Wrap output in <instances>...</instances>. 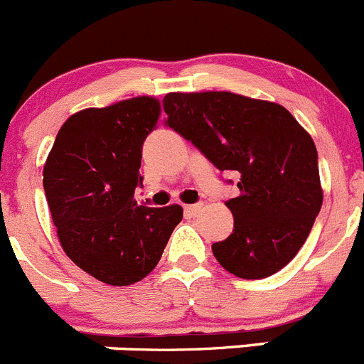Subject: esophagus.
Wrapping results in <instances>:
<instances>
[{
	"label": "esophagus",
	"mask_w": 364,
	"mask_h": 364,
	"mask_svg": "<svg viewBox=\"0 0 364 364\" xmlns=\"http://www.w3.org/2000/svg\"><path fill=\"white\" fill-rule=\"evenodd\" d=\"M186 214L189 215V218H196V215L201 214V210H203V203H194V205H186Z\"/></svg>",
	"instance_id": "34e87169"
}]
</instances>
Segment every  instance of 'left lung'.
I'll list each match as a JSON object with an SVG mask.
<instances>
[{"mask_svg":"<svg viewBox=\"0 0 364 364\" xmlns=\"http://www.w3.org/2000/svg\"><path fill=\"white\" fill-rule=\"evenodd\" d=\"M166 124L214 166L237 171L240 194L228 239L212 244L215 260L242 279L285 267L308 239L322 207L316 146L289 109L232 92H173Z\"/></svg>","mask_w":364,"mask_h":364,"instance_id":"8db88e82","label":"left lung"}]
</instances>
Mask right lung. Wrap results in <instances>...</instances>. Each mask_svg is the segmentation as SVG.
<instances>
[{"instance_id":"add662e5","label":"right lung","mask_w":364,"mask_h":364,"mask_svg":"<svg viewBox=\"0 0 364 364\" xmlns=\"http://www.w3.org/2000/svg\"><path fill=\"white\" fill-rule=\"evenodd\" d=\"M161 102L141 95L68 117L44 164V191L65 255L99 282L127 287L159 264L181 205H138L141 149Z\"/></svg>"}]
</instances>
